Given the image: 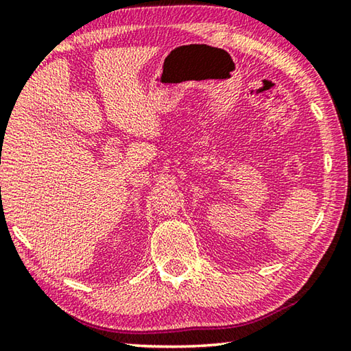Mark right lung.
Masks as SVG:
<instances>
[{"label": "right lung", "mask_w": 351, "mask_h": 351, "mask_svg": "<svg viewBox=\"0 0 351 351\" xmlns=\"http://www.w3.org/2000/svg\"><path fill=\"white\" fill-rule=\"evenodd\" d=\"M0 189H1V187H0Z\"/></svg>", "instance_id": "right-lung-1"}]
</instances>
